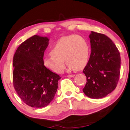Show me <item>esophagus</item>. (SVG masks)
Wrapping results in <instances>:
<instances>
[{
  "mask_svg": "<svg viewBox=\"0 0 130 130\" xmlns=\"http://www.w3.org/2000/svg\"><path fill=\"white\" fill-rule=\"evenodd\" d=\"M74 76H75L74 74H69V75L67 76V77H73Z\"/></svg>",
  "mask_w": 130,
  "mask_h": 130,
  "instance_id": "34e87169",
  "label": "esophagus"
}]
</instances>
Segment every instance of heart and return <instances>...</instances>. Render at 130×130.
I'll use <instances>...</instances> for the list:
<instances>
[{
	"mask_svg": "<svg viewBox=\"0 0 130 130\" xmlns=\"http://www.w3.org/2000/svg\"><path fill=\"white\" fill-rule=\"evenodd\" d=\"M51 54L43 58V65L57 73L62 72L65 62L69 70H79L88 62L90 46L87 39L77 35L61 37L53 46Z\"/></svg>",
	"mask_w": 130,
	"mask_h": 130,
	"instance_id": "heart-1",
	"label": "heart"
}]
</instances>
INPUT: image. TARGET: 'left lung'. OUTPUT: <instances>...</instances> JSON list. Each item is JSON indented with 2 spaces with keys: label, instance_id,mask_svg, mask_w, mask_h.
<instances>
[{
  "label": "left lung",
  "instance_id": "left-lung-1",
  "mask_svg": "<svg viewBox=\"0 0 130 130\" xmlns=\"http://www.w3.org/2000/svg\"><path fill=\"white\" fill-rule=\"evenodd\" d=\"M91 54L83 70L87 83L83 91L92 99H101L117 86L120 72V56L112 41L103 34L89 35Z\"/></svg>",
  "mask_w": 130,
  "mask_h": 130
}]
</instances>
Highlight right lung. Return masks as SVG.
Instances as JSON below:
<instances>
[{"label":"right lung","mask_w":130,"mask_h":130,"mask_svg":"<svg viewBox=\"0 0 130 130\" xmlns=\"http://www.w3.org/2000/svg\"><path fill=\"white\" fill-rule=\"evenodd\" d=\"M47 37L35 36L22 43L13 58V84L18 95L29 106H47L54 99L60 76L43 65Z\"/></svg>","instance_id":"add662e5"}]
</instances>
